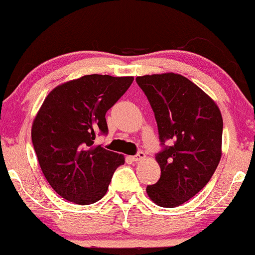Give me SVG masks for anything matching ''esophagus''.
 <instances>
[{"label":"esophagus","instance_id":"esophagus-1","mask_svg":"<svg viewBox=\"0 0 255 255\" xmlns=\"http://www.w3.org/2000/svg\"><path fill=\"white\" fill-rule=\"evenodd\" d=\"M144 158H146V153H144V152H138L137 154L133 155L132 160H133V161H139V160L144 159Z\"/></svg>","mask_w":255,"mask_h":255}]
</instances>
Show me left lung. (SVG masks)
I'll return each mask as SVG.
<instances>
[{"mask_svg": "<svg viewBox=\"0 0 255 255\" xmlns=\"http://www.w3.org/2000/svg\"><path fill=\"white\" fill-rule=\"evenodd\" d=\"M136 81L154 112L160 141L172 142L155 155L160 179L147 186V194L159 207H177L198 193L218 168L221 112L212 97L180 74H152Z\"/></svg>", "mask_w": 255, "mask_h": 255, "instance_id": "8db88e82", "label": "left lung"}]
</instances>
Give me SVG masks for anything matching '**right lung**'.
Segmentation results:
<instances>
[{
  "mask_svg": "<svg viewBox=\"0 0 255 255\" xmlns=\"http://www.w3.org/2000/svg\"><path fill=\"white\" fill-rule=\"evenodd\" d=\"M132 76L92 74L58 85L47 95L31 127L40 168L62 198L87 205L100 201L123 154L95 143L108 132L106 113L127 92Z\"/></svg>",
  "mask_w": 255,
  "mask_h": 255,
  "instance_id": "right-lung-1",
  "label": "right lung"
}]
</instances>
